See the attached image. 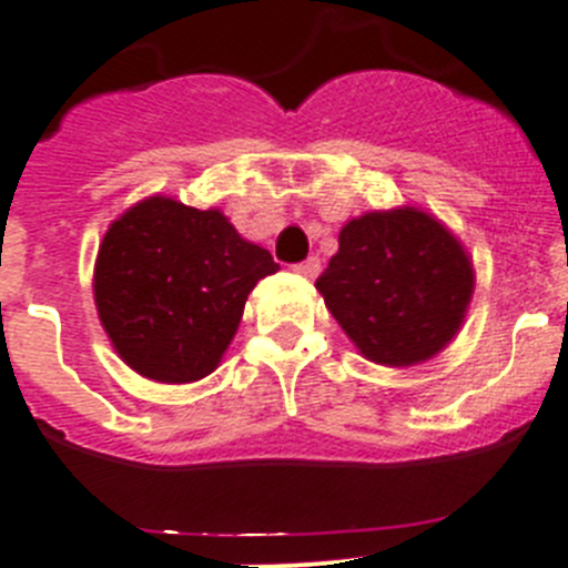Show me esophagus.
<instances>
[{
	"label": "esophagus",
	"mask_w": 568,
	"mask_h": 568,
	"mask_svg": "<svg viewBox=\"0 0 568 568\" xmlns=\"http://www.w3.org/2000/svg\"><path fill=\"white\" fill-rule=\"evenodd\" d=\"M294 272L303 274L305 280H314L316 274H320V257H308V260H303V263H296Z\"/></svg>",
	"instance_id": "esophagus-1"
}]
</instances>
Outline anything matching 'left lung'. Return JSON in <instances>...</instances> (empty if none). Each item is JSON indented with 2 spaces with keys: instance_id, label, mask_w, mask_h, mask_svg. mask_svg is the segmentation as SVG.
<instances>
[{
  "instance_id": "left-lung-1",
  "label": "left lung",
  "mask_w": 568,
  "mask_h": 568,
  "mask_svg": "<svg viewBox=\"0 0 568 568\" xmlns=\"http://www.w3.org/2000/svg\"><path fill=\"white\" fill-rule=\"evenodd\" d=\"M475 274L433 214L402 206L345 223L316 291L362 356L376 365L427 362L462 328Z\"/></svg>"
}]
</instances>
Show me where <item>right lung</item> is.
Here are the masks:
<instances>
[{
	"mask_svg": "<svg viewBox=\"0 0 568 568\" xmlns=\"http://www.w3.org/2000/svg\"><path fill=\"white\" fill-rule=\"evenodd\" d=\"M272 254L221 209L146 197L112 223L95 260V308L121 359L146 379L183 385L221 365Z\"/></svg>",
	"mask_w": 568,
	"mask_h": 568,
	"instance_id": "obj_1",
	"label": "right lung"
}]
</instances>
